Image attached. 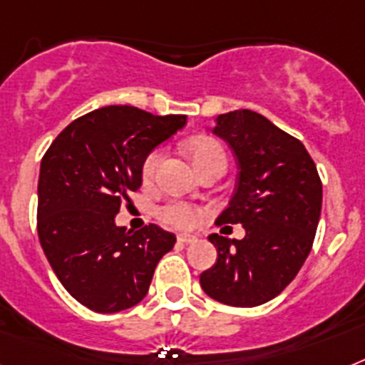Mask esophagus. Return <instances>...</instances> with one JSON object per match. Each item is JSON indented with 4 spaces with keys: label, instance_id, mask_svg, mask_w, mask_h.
Instances as JSON below:
<instances>
[{
    "label": "esophagus",
    "instance_id": "1",
    "mask_svg": "<svg viewBox=\"0 0 365 365\" xmlns=\"http://www.w3.org/2000/svg\"><path fill=\"white\" fill-rule=\"evenodd\" d=\"M178 241H180V243H195V241H197V237H195V235H189V234H180L178 235Z\"/></svg>",
    "mask_w": 365,
    "mask_h": 365
}]
</instances>
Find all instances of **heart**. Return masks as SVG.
Listing matches in <instances>:
<instances>
[{
	"label": "heart",
	"instance_id": "b5f03b06",
	"mask_svg": "<svg viewBox=\"0 0 365 365\" xmlns=\"http://www.w3.org/2000/svg\"><path fill=\"white\" fill-rule=\"evenodd\" d=\"M187 154L191 158L192 165L197 168L198 173H202L204 168L211 167L215 163H225L226 165V154L222 146L211 137H195L192 140L187 143ZM161 150H154L143 161V168H140V176L145 182H152L158 165L161 161ZM159 219L168 222V225L178 226V228H192L197 225L202 217L200 207L192 206L189 202L183 200H170L158 210Z\"/></svg>",
	"mask_w": 365,
	"mask_h": 365
}]
</instances>
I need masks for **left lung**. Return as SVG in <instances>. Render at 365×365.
I'll list each match as a JSON object with an SVG mask.
<instances>
[{
  "instance_id": "left-lung-1",
  "label": "left lung",
  "mask_w": 365,
  "mask_h": 365,
  "mask_svg": "<svg viewBox=\"0 0 365 365\" xmlns=\"http://www.w3.org/2000/svg\"><path fill=\"white\" fill-rule=\"evenodd\" d=\"M213 133L234 152L240 174L217 225H241L243 240L211 234L215 265L200 274L211 299L252 308L280 295L314 245L323 185L301 140L250 109L217 116Z\"/></svg>"
}]
</instances>
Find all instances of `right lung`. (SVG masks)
<instances>
[{"instance_id":"right-lung-1","label":"right lung","mask_w":365,"mask_h":365,"mask_svg":"<svg viewBox=\"0 0 365 365\" xmlns=\"http://www.w3.org/2000/svg\"><path fill=\"white\" fill-rule=\"evenodd\" d=\"M185 115L158 116L109 106L79 116L46 150L38 176L36 230L64 289L98 314L135 306L176 235L148 225H115L122 202L143 183L146 155L185 125Z\"/></svg>"}]
</instances>
